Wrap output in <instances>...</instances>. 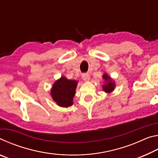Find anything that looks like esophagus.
Here are the masks:
<instances>
[{
  "label": "esophagus",
  "instance_id": "esophagus-1",
  "mask_svg": "<svg viewBox=\"0 0 158 158\" xmlns=\"http://www.w3.org/2000/svg\"><path fill=\"white\" fill-rule=\"evenodd\" d=\"M81 77H82V79H84L85 81H89L90 79V74L89 73H83L81 74Z\"/></svg>",
  "mask_w": 158,
  "mask_h": 158
}]
</instances>
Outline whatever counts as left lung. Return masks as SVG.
<instances>
[{
	"mask_svg": "<svg viewBox=\"0 0 158 158\" xmlns=\"http://www.w3.org/2000/svg\"><path fill=\"white\" fill-rule=\"evenodd\" d=\"M103 79H105L106 81H107V83H106V84L103 85L104 90H105V91L106 93H109V92L112 91V90L114 89L115 84H114V83L111 81L110 77L107 76V74H105L103 75Z\"/></svg>",
	"mask_w": 158,
	"mask_h": 158,
	"instance_id": "left-lung-1",
	"label": "left lung"
}]
</instances>
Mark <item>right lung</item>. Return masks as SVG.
<instances>
[{
    "label": "right lung",
    "instance_id": "obj_1",
    "mask_svg": "<svg viewBox=\"0 0 158 158\" xmlns=\"http://www.w3.org/2000/svg\"><path fill=\"white\" fill-rule=\"evenodd\" d=\"M77 81L62 77L56 81L52 89V97L58 105L68 107L73 104Z\"/></svg>",
    "mask_w": 158,
    "mask_h": 158
}]
</instances>
